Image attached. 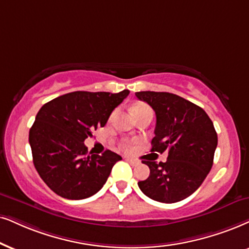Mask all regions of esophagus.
Masks as SVG:
<instances>
[{
	"mask_svg": "<svg viewBox=\"0 0 249 249\" xmlns=\"http://www.w3.org/2000/svg\"><path fill=\"white\" fill-rule=\"evenodd\" d=\"M125 160H126V161H127V162H130L132 165H138V164H139V162H138V161H135V160L128 159V157H125Z\"/></svg>",
	"mask_w": 249,
	"mask_h": 249,
	"instance_id": "obj_1",
	"label": "esophagus"
}]
</instances>
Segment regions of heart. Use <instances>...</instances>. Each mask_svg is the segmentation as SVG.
<instances>
[{
	"instance_id": "1",
	"label": "heart",
	"mask_w": 249,
	"mask_h": 249,
	"mask_svg": "<svg viewBox=\"0 0 249 249\" xmlns=\"http://www.w3.org/2000/svg\"><path fill=\"white\" fill-rule=\"evenodd\" d=\"M146 110H150L149 108H148V107H146V106H142V105H139V106H135V107H133V109H132V112H133V115L135 116L137 114H139V112H142V111H146ZM114 115H115V112H114ZM112 115V116H114ZM125 148H128V144H125L124 146Z\"/></svg>"
}]
</instances>
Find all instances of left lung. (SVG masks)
Instances as JSON below:
<instances>
[{
    "label": "left lung",
    "mask_w": 249,
    "mask_h": 249,
    "mask_svg": "<svg viewBox=\"0 0 249 249\" xmlns=\"http://www.w3.org/2000/svg\"><path fill=\"white\" fill-rule=\"evenodd\" d=\"M156 114L152 152L168 150L166 162L143 161L150 174L139 188L150 199L175 203L193 194L213 166L217 133L206 111L182 97L166 92H137Z\"/></svg>",
    "instance_id": "obj_1"
}]
</instances>
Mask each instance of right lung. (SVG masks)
<instances>
[{"instance_id": "right-lung-1", "label": "right lung", "mask_w": 249, "mask_h": 249, "mask_svg": "<svg viewBox=\"0 0 249 249\" xmlns=\"http://www.w3.org/2000/svg\"><path fill=\"white\" fill-rule=\"evenodd\" d=\"M130 93L72 92L41 107L30 130L33 163L53 192L69 200L86 199L106 184L122 157L111 150L88 155L84 141L103 127Z\"/></svg>"}]
</instances>
